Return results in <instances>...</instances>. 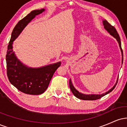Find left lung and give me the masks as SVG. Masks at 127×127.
<instances>
[{
    "mask_svg": "<svg viewBox=\"0 0 127 127\" xmlns=\"http://www.w3.org/2000/svg\"><path fill=\"white\" fill-rule=\"evenodd\" d=\"M103 26H104V28L106 29V30L107 31L110 35L114 37L115 39H116L117 40L118 43L119 48H120L121 49V52L122 54V63H123V52H122V49L121 48V39H120V37H119L118 33L117 31H116V29L113 26H112L110 25V24L106 21V20H103ZM118 77L117 81H116V84H115V85L113 86V87L111 89L109 90L108 91L106 92L105 93H103V94H83V93H80L79 92L78 90H76L75 88L73 85L72 81H71V79H70L69 80V86H70V88L71 91H72V93L73 94V95L75 96L77 98L81 99V100H97V99L100 98L101 97H103L106 94H109V93H110L113 89L115 88V87H116V84L118 82Z\"/></svg>",
    "mask_w": 127,
    "mask_h": 127,
    "instance_id": "obj_1",
    "label": "left lung"
}]
</instances>
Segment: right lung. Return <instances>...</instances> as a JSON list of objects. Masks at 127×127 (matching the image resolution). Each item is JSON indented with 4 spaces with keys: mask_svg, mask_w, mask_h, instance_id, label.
<instances>
[{
    "mask_svg": "<svg viewBox=\"0 0 127 127\" xmlns=\"http://www.w3.org/2000/svg\"><path fill=\"white\" fill-rule=\"evenodd\" d=\"M45 10L41 9L32 11L17 23L12 32L6 55L9 81L19 91L27 94L39 95L44 93L55 70L61 65V62H59L40 67H30L17 59L15 52L13 51V42L27 24L36 15L44 12Z\"/></svg>",
    "mask_w": 127,
    "mask_h": 127,
    "instance_id": "right-lung-1",
    "label": "right lung"
}]
</instances>
